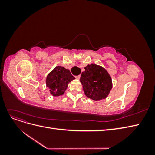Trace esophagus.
I'll return each mask as SVG.
<instances>
[{
	"instance_id": "1",
	"label": "esophagus",
	"mask_w": 155,
	"mask_h": 155,
	"mask_svg": "<svg viewBox=\"0 0 155 155\" xmlns=\"http://www.w3.org/2000/svg\"><path fill=\"white\" fill-rule=\"evenodd\" d=\"M76 78L77 79H79V78H80V75H79V76H76Z\"/></svg>"
}]
</instances>
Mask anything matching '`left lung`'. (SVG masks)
Listing matches in <instances>:
<instances>
[{
  "mask_svg": "<svg viewBox=\"0 0 155 155\" xmlns=\"http://www.w3.org/2000/svg\"><path fill=\"white\" fill-rule=\"evenodd\" d=\"M81 75L80 82L85 95L97 101L106 98L112 88V79L107 70L96 64H88Z\"/></svg>",
  "mask_w": 155,
  "mask_h": 155,
  "instance_id": "left-lung-1",
  "label": "left lung"
}]
</instances>
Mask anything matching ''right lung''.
<instances>
[{"instance_id":"obj_1","label":"right lung","mask_w":155,"mask_h":155,"mask_svg":"<svg viewBox=\"0 0 155 155\" xmlns=\"http://www.w3.org/2000/svg\"><path fill=\"white\" fill-rule=\"evenodd\" d=\"M75 79L70 70L63 67L57 66L48 74L46 79V87L53 96L63 95L68 83Z\"/></svg>"}]
</instances>
